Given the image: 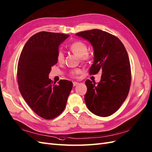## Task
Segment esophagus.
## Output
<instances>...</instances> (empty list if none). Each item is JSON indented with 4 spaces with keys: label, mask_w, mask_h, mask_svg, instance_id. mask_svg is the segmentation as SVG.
I'll return each mask as SVG.
<instances>
[{
    "label": "esophagus",
    "mask_w": 152,
    "mask_h": 152,
    "mask_svg": "<svg viewBox=\"0 0 152 152\" xmlns=\"http://www.w3.org/2000/svg\"><path fill=\"white\" fill-rule=\"evenodd\" d=\"M79 84V83L78 82H73V86L74 87H75V86H77V85Z\"/></svg>",
    "instance_id": "1"
}]
</instances>
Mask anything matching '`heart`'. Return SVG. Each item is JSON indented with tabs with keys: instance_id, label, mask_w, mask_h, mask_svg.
I'll use <instances>...</instances> for the list:
<instances>
[{
	"instance_id": "1",
	"label": "heart",
	"mask_w": 152,
	"mask_h": 152,
	"mask_svg": "<svg viewBox=\"0 0 152 152\" xmlns=\"http://www.w3.org/2000/svg\"><path fill=\"white\" fill-rule=\"evenodd\" d=\"M69 48L70 51H71L74 54L77 56V57L82 58L83 60L87 59L89 58V54H87V50L88 47L87 45L84 43L83 41H77L74 42L71 45H70ZM57 60L58 61L59 63H61L63 61V59H64V54L61 51H59L58 52L57 54ZM80 72V70L78 69L74 70L70 72L71 75L75 76Z\"/></svg>"
}]
</instances>
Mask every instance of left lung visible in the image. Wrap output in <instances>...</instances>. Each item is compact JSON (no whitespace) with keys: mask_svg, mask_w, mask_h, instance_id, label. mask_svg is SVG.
<instances>
[{"mask_svg":"<svg viewBox=\"0 0 152 152\" xmlns=\"http://www.w3.org/2000/svg\"><path fill=\"white\" fill-rule=\"evenodd\" d=\"M91 44L94 50L90 75L102 72L98 83L86 81L87 107L93 114L106 117L115 113L125 101L131 84V67L124 45L116 36L93 29L76 34Z\"/></svg>","mask_w":152,"mask_h":152,"instance_id":"obj_1","label":"left lung"}]
</instances>
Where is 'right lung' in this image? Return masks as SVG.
Wrapping results in <instances>:
<instances>
[{
    "label": "right lung",
    "mask_w": 152,
    "mask_h": 152,
    "mask_svg": "<svg viewBox=\"0 0 152 152\" xmlns=\"http://www.w3.org/2000/svg\"><path fill=\"white\" fill-rule=\"evenodd\" d=\"M69 35L40 31L24 45L17 66L20 93L30 108L41 117L52 119L64 110L72 83L61 80L58 85L48 78L58 62L59 46Z\"/></svg>",
    "instance_id": "right-lung-1"
}]
</instances>
